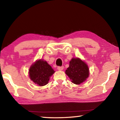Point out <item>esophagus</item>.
<instances>
[{
	"instance_id": "34e87169",
	"label": "esophagus",
	"mask_w": 120,
	"mask_h": 120,
	"mask_svg": "<svg viewBox=\"0 0 120 120\" xmlns=\"http://www.w3.org/2000/svg\"><path fill=\"white\" fill-rule=\"evenodd\" d=\"M58 70H59V71H61L63 69H64V67H58L57 68Z\"/></svg>"
}]
</instances>
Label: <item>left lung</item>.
<instances>
[{
    "label": "left lung",
    "mask_w": 120,
    "mask_h": 120,
    "mask_svg": "<svg viewBox=\"0 0 120 120\" xmlns=\"http://www.w3.org/2000/svg\"><path fill=\"white\" fill-rule=\"evenodd\" d=\"M66 74L76 85H80L85 82L89 75L88 65L79 58H72L69 62V67L66 70Z\"/></svg>",
    "instance_id": "left-lung-1"
}]
</instances>
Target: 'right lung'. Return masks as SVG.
<instances>
[{"label": "right lung", "instance_id": "right-lung-1", "mask_svg": "<svg viewBox=\"0 0 120 120\" xmlns=\"http://www.w3.org/2000/svg\"><path fill=\"white\" fill-rule=\"evenodd\" d=\"M51 66L46 61L39 59L32 64L28 71L30 79L40 86L48 84L50 77L54 73Z\"/></svg>", "mask_w": 120, "mask_h": 120}]
</instances>
